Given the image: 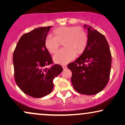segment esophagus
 Returning <instances> with one entry per match:
<instances>
[{
    "mask_svg": "<svg viewBox=\"0 0 125 125\" xmlns=\"http://www.w3.org/2000/svg\"><path fill=\"white\" fill-rule=\"evenodd\" d=\"M62 67L63 69H66L67 68V66L66 65H62Z\"/></svg>",
    "mask_w": 125,
    "mask_h": 125,
    "instance_id": "obj_1",
    "label": "esophagus"
}]
</instances>
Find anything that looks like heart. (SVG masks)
Masks as SVG:
<instances>
[{
  "label": "heart",
  "instance_id": "1",
  "mask_svg": "<svg viewBox=\"0 0 125 125\" xmlns=\"http://www.w3.org/2000/svg\"><path fill=\"white\" fill-rule=\"evenodd\" d=\"M54 37L48 35L44 39V46L51 53H54L62 43L63 49L59 51L53 56L56 63L66 64L77 55L84 52L88 44L86 31L81 27L65 26L53 31Z\"/></svg>",
  "mask_w": 125,
  "mask_h": 125
}]
</instances>
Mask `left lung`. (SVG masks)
Here are the masks:
<instances>
[{"mask_svg": "<svg viewBox=\"0 0 125 125\" xmlns=\"http://www.w3.org/2000/svg\"><path fill=\"white\" fill-rule=\"evenodd\" d=\"M87 30L88 44L81 56L67 65L72 72L71 82L76 91L93 95L105 87L109 79L112 56L104 35L91 26Z\"/></svg>", "mask_w": 125, "mask_h": 125, "instance_id": "left-lung-1", "label": "left lung"}]
</instances>
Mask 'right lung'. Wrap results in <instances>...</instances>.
Here are the masks:
<instances>
[{
	"mask_svg": "<svg viewBox=\"0 0 125 125\" xmlns=\"http://www.w3.org/2000/svg\"><path fill=\"white\" fill-rule=\"evenodd\" d=\"M51 27L38 28L24 34L13 52L16 83L25 94L35 98L49 94L53 88V81L63 71L57 64L46 67L53 62L44 46V39Z\"/></svg>",
	"mask_w": 125,
	"mask_h": 125,
	"instance_id": "obj_1",
	"label": "right lung"
}]
</instances>
